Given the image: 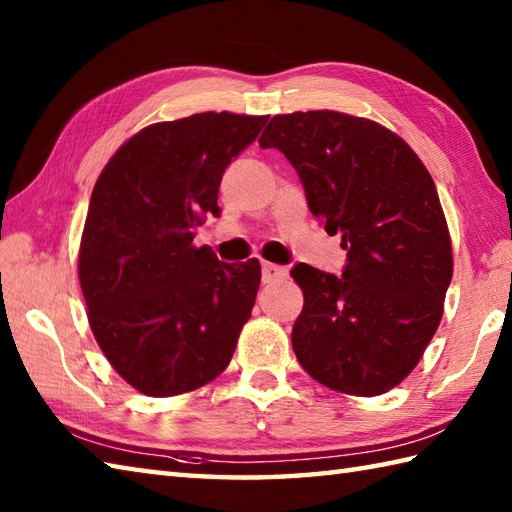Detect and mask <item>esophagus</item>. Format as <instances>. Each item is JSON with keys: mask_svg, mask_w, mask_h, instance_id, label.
Here are the masks:
<instances>
[{"mask_svg": "<svg viewBox=\"0 0 512 512\" xmlns=\"http://www.w3.org/2000/svg\"><path fill=\"white\" fill-rule=\"evenodd\" d=\"M286 277H288V270L284 266H277V264H270V262L262 264V281H264V284H275V281H281Z\"/></svg>", "mask_w": 512, "mask_h": 512, "instance_id": "esophagus-1", "label": "esophagus"}]
</instances>
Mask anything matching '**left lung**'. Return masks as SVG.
I'll list each match as a JSON object with an SVG mask.
<instances>
[{
	"label": "left lung",
	"instance_id": "left-lung-1",
	"mask_svg": "<svg viewBox=\"0 0 512 512\" xmlns=\"http://www.w3.org/2000/svg\"><path fill=\"white\" fill-rule=\"evenodd\" d=\"M259 145L288 158L312 215L347 250L341 277L290 270L303 290L292 350L323 385L385 394L427 350L453 277L433 178L400 136L341 112L273 116Z\"/></svg>",
	"mask_w": 512,
	"mask_h": 512
}]
</instances>
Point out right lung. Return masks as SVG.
Returning <instances> with one entry per match:
<instances>
[{
    "mask_svg": "<svg viewBox=\"0 0 512 512\" xmlns=\"http://www.w3.org/2000/svg\"><path fill=\"white\" fill-rule=\"evenodd\" d=\"M266 121L204 112L149 125L94 184L81 290L96 343L140 394H184L231 363L262 266L224 264L193 237L206 215H220L224 171Z\"/></svg>",
    "mask_w": 512,
    "mask_h": 512,
    "instance_id": "right-lung-1",
    "label": "right lung"
}]
</instances>
